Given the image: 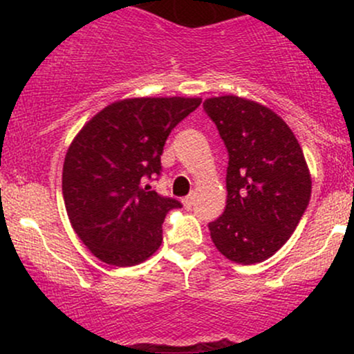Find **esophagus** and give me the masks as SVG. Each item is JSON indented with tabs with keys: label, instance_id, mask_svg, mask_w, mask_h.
Returning a JSON list of instances; mask_svg holds the SVG:
<instances>
[{
	"label": "esophagus",
	"instance_id": "obj_1",
	"mask_svg": "<svg viewBox=\"0 0 354 354\" xmlns=\"http://www.w3.org/2000/svg\"><path fill=\"white\" fill-rule=\"evenodd\" d=\"M193 203H194V194H189V196H186L185 200H183V206H185L186 209H191Z\"/></svg>",
	"mask_w": 354,
	"mask_h": 354
}]
</instances>
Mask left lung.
Returning <instances> with one entry per match:
<instances>
[{"label": "left lung", "mask_w": 354, "mask_h": 354, "mask_svg": "<svg viewBox=\"0 0 354 354\" xmlns=\"http://www.w3.org/2000/svg\"><path fill=\"white\" fill-rule=\"evenodd\" d=\"M228 149L226 208L209 223L216 250L230 261L256 265L290 239L311 196L301 146L273 109L234 95L205 100Z\"/></svg>", "instance_id": "left-lung-1"}]
</instances>
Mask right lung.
I'll return each mask as SVG.
<instances>
[{
  "label": "right lung",
  "instance_id": "obj_1",
  "mask_svg": "<svg viewBox=\"0 0 354 354\" xmlns=\"http://www.w3.org/2000/svg\"><path fill=\"white\" fill-rule=\"evenodd\" d=\"M201 98H126L96 113L71 141L63 165L68 218L84 246L113 266H135L163 241L168 211L181 208L146 185L160 174L171 129Z\"/></svg>",
  "mask_w": 354,
  "mask_h": 354
}]
</instances>
